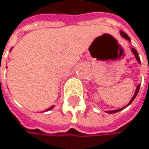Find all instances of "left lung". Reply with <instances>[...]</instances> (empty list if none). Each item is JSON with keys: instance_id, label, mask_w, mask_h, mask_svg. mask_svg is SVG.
Segmentation results:
<instances>
[{"instance_id": "obj_1", "label": "left lung", "mask_w": 149, "mask_h": 149, "mask_svg": "<svg viewBox=\"0 0 149 149\" xmlns=\"http://www.w3.org/2000/svg\"><path fill=\"white\" fill-rule=\"evenodd\" d=\"M120 35L122 36L124 39H126V40H127L128 41H130V38L127 36V35L124 32V31H120ZM131 49V52L134 54V56H135V58H136V60L138 61V62H139V64H140V58H139V53H138V52L134 49V48H130ZM139 88H140V84H139L138 86H136V91H135V93H134V95H133V97H132V99L130 100V101L128 102V104L127 105V106H125V107H123V108H121V109H115V110H109V111H106V112H108V113H116V112H118V111H120V110H122V109H124L126 107H127V106H130L132 102H133V100H135V97H136V95H138V93H139Z\"/></svg>"}]
</instances>
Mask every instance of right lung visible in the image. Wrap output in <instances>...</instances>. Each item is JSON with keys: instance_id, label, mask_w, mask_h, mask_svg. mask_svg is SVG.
<instances>
[{"instance_id": "1", "label": "right lung", "mask_w": 149, "mask_h": 149, "mask_svg": "<svg viewBox=\"0 0 149 149\" xmlns=\"http://www.w3.org/2000/svg\"><path fill=\"white\" fill-rule=\"evenodd\" d=\"M11 49H13V48H11V49H10V50H11ZM53 108H54V107H53V106H52V107H49V109H45V110H44L43 112H45V111H49V110H50V109H52Z\"/></svg>"}]
</instances>
